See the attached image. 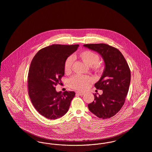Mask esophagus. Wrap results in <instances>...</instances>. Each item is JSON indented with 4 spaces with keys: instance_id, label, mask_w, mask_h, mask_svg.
Listing matches in <instances>:
<instances>
[{
    "instance_id": "34e87169",
    "label": "esophagus",
    "mask_w": 152,
    "mask_h": 152,
    "mask_svg": "<svg viewBox=\"0 0 152 152\" xmlns=\"http://www.w3.org/2000/svg\"><path fill=\"white\" fill-rule=\"evenodd\" d=\"M76 94L79 95V96H83V94H84V93H83V92H80V91H77Z\"/></svg>"
}]
</instances>
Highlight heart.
<instances>
[{"label":"heart","mask_w":152,"mask_h":152,"mask_svg":"<svg viewBox=\"0 0 152 152\" xmlns=\"http://www.w3.org/2000/svg\"><path fill=\"white\" fill-rule=\"evenodd\" d=\"M79 56L84 64L88 66H91L93 70H100L101 65L99 63L100 57L95 52L90 50H86L79 53ZM73 62V58L72 56H69L66 59L64 63L65 72H69L71 70ZM92 81V78L88 76L75 75L69 79V84L71 88L79 90H83L88 87Z\"/></svg>","instance_id":"obj_1"}]
</instances>
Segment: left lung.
I'll list each match as a JSON object with an SVG mask.
<instances>
[{
    "mask_svg": "<svg viewBox=\"0 0 152 152\" xmlns=\"http://www.w3.org/2000/svg\"><path fill=\"white\" fill-rule=\"evenodd\" d=\"M84 47L98 52L105 68L100 80L94 84L102 94H93L94 101L88 104L89 110L99 118L115 115L125 101L131 82V71L124 56L118 49L105 44H84Z\"/></svg>",
    "mask_w": 152,
    "mask_h": 152,
    "instance_id": "left-lung-1",
    "label": "left lung"
}]
</instances>
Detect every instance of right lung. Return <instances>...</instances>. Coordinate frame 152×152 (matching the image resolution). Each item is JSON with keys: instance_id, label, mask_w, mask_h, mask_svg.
<instances>
[{"instance_id": "obj_1", "label": "right lung", "mask_w": 152, "mask_h": 152, "mask_svg": "<svg viewBox=\"0 0 152 152\" xmlns=\"http://www.w3.org/2000/svg\"><path fill=\"white\" fill-rule=\"evenodd\" d=\"M79 45L53 44L44 48L34 56L28 76V94L35 110L49 119H56L68 112L74 91L57 92L65 75L66 59L77 50Z\"/></svg>"}]
</instances>
